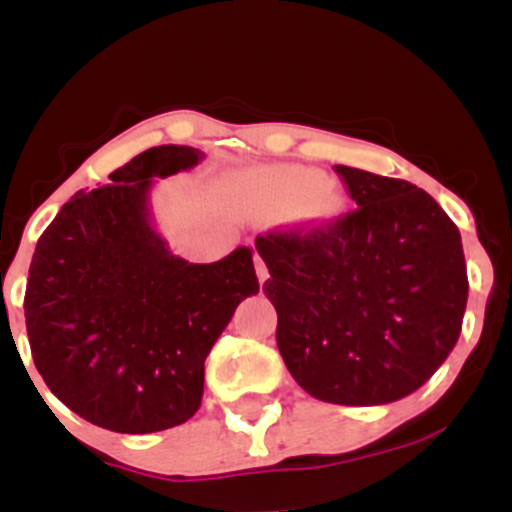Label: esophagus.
<instances>
[{
	"instance_id": "esophagus-1",
	"label": "esophagus",
	"mask_w": 512,
	"mask_h": 512,
	"mask_svg": "<svg viewBox=\"0 0 512 512\" xmlns=\"http://www.w3.org/2000/svg\"><path fill=\"white\" fill-rule=\"evenodd\" d=\"M255 272H257V279H260V284H264V281L269 279V269L260 255H255Z\"/></svg>"
}]
</instances>
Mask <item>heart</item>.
<instances>
[{"instance_id": "1", "label": "heart", "mask_w": 512, "mask_h": 512, "mask_svg": "<svg viewBox=\"0 0 512 512\" xmlns=\"http://www.w3.org/2000/svg\"><path fill=\"white\" fill-rule=\"evenodd\" d=\"M238 190L255 209H284L296 202L305 221H332L344 207L342 192L322 173L301 166H262L238 175Z\"/></svg>"}]
</instances>
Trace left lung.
<instances>
[{
  "mask_svg": "<svg viewBox=\"0 0 512 512\" xmlns=\"http://www.w3.org/2000/svg\"><path fill=\"white\" fill-rule=\"evenodd\" d=\"M356 211L310 233H267L264 296L276 346L322 402L375 407L411 395L455 349L467 308L462 238L428 192L337 166Z\"/></svg>",
  "mask_w": 512,
  "mask_h": 512,
  "instance_id": "1",
  "label": "left lung"
}]
</instances>
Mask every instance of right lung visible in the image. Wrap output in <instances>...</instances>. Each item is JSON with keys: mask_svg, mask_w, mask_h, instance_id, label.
<instances>
[{"mask_svg": "<svg viewBox=\"0 0 512 512\" xmlns=\"http://www.w3.org/2000/svg\"><path fill=\"white\" fill-rule=\"evenodd\" d=\"M204 154L163 144L76 192L35 245L26 286L33 361L52 395L115 433L185 424L204 361L238 303L260 291L252 248L195 264L158 233L151 190Z\"/></svg>", "mask_w": 512, "mask_h": 512, "instance_id": "obj_1", "label": "right lung"}]
</instances>
